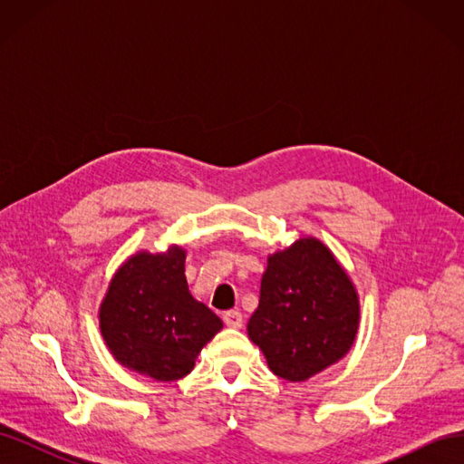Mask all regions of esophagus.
<instances>
[{"label": "esophagus", "mask_w": 464, "mask_h": 464, "mask_svg": "<svg viewBox=\"0 0 464 464\" xmlns=\"http://www.w3.org/2000/svg\"><path fill=\"white\" fill-rule=\"evenodd\" d=\"M222 319H224V323H227V325L232 327V329H240V327L244 325V315H242V312H237V310L227 312V314L222 315Z\"/></svg>", "instance_id": "obj_1"}]
</instances>
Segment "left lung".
<instances>
[{"mask_svg":"<svg viewBox=\"0 0 464 464\" xmlns=\"http://www.w3.org/2000/svg\"><path fill=\"white\" fill-rule=\"evenodd\" d=\"M358 327L356 285L329 246L300 236L269 254L247 336L275 375L305 382L331 368L353 348Z\"/></svg>","mask_w":464,"mask_h":464,"instance_id":"8db88e82","label":"left lung"}]
</instances>
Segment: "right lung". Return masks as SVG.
<instances>
[{"instance_id":"add662e5","label":"right lung","mask_w":464,"mask_h":464,"mask_svg":"<svg viewBox=\"0 0 464 464\" xmlns=\"http://www.w3.org/2000/svg\"><path fill=\"white\" fill-rule=\"evenodd\" d=\"M98 327L123 368L176 382L186 377L222 321L195 300L186 280V249H139L111 275L98 307Z\"/></svg>"}]
</instances>
